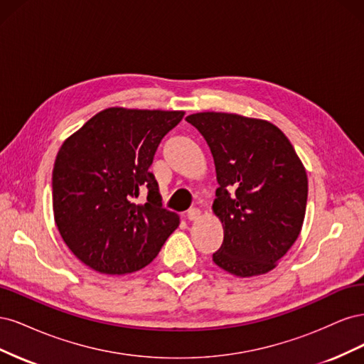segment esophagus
I'll use <instances>...</instances> for the list:
<instances>
[{"instance_id":"esophagus-1","label":"esophagus","mask_w":364,"mask_h":364,"mask_svg":"<svg viewBox=\"0 0 364 364\" xmlns=\"http://www.w3.org/2000/svg\"><path fill=\"white\" fill-rule=\"evenodd\" d=\"M186 217H188V220H191V222H196V220L200 218V209H197V208L188 209V213H186Z\"/></svg>"}]
</instances>
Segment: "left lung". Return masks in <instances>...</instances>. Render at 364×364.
I'll use <instances>...</instances> for the list:
<instances>
[{
	"mask_svg": "<svg viewBox=\"0 0 364 364\" xmlns=\"http://www.w3.org/2000/svg\"><path fill=\"white\" fill-rule=\"evenodd\" d=\"M213 153L218 188L213 209L225 237L218 267L247 278L274 269L299 237L308 179L289 138L269 121L200 112L185 118Z\"/></svg>",
	"mask_w": 364,
	"mask_h": 364,
	"instance_id": "obj_1",
	"label": "left lung"
}]
</instances>
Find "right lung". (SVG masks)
<instances>
[{"instance_id": "add662e5", "label": "right lung", "mask_w": 364, "mask_h": 364, "mask_svg": "<svg viewBox=\"0 0 364 364\" xmlns=\"http://www.w3.org/2000/svg\"><path fill=\"white\" fill-rule=\"evenodd\" d=\"M182 111L109 107L63 142L53 170V211L74 255L105 274H124L153 261L179 217L162 208L149 171L162 138ZM148 193L146 204L134 199Z\"/></svg>"}]
</instances>
